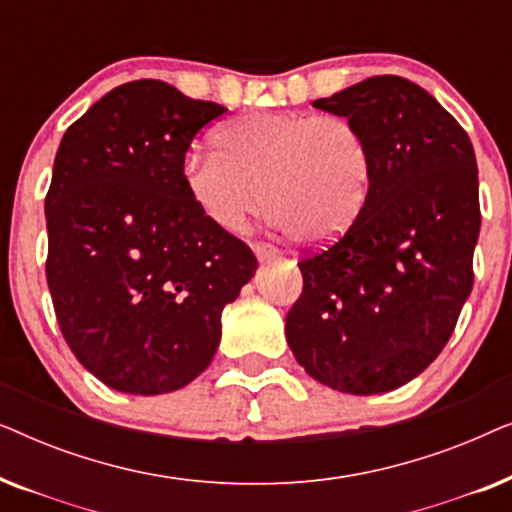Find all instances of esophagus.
I'll list each match as a JSON object with an SVG mask.
<instances>
[{"label": "esophagus", "instance_id": "34e87169", "mask_svg": "<svg viewBox=\"0 0 512 512\" xmlns=\"http://www.w3.org/2000/svg\"><path fill=\"white\" fill-rule=\"evenodd\" d=\"M254 254L258 261H270V258H277L279 251L275 247H270V244H263V242H256L254 244Z\"/></svg>", "mask_w": 512, "mask_h": 512}]
</instances>
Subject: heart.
<instances>
[{
    "mask_svg": "<svg viewBox=\"0 0 512 512\" xmlns=\"http://www.w3.org/2000/svg\"><path fill=\"white\" fill-rule=\"evenodd\" d=\"M214 151L181 165L195 207L226 233H240L261 209L303 244H328L366 207L373 153L366 132L340 114L256 111L221 125Z\"/></svg>",
    "mask_w": 512,
    "mask_h": 512,
    "instance_id": "heart-1",
    "label": "heart"
}]
</instances>
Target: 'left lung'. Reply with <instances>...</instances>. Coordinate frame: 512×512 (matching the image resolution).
Here are the masks:
<instances>
[{
  "instance_id": "obj_1",
  "label": "left lung",
  "mask_w": 512,
  "mask_h": 512,
  "mask_svg": "<svg viewBox=\"0 0 512 512\" xmlns=\"http://www.w3.org/2000/svg\"><path fill=\"white\" fill-rule=\"evenodd\" d=\"M312 107L366 132L373 186L347 233L298 261L286 340L317 382L382 394L443 352L473 289L475 151L457 118L401 76H370Z\"/></svg>"
}]
</instances>
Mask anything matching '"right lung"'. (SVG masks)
Segmentation results:
<instances>
[{
    "label": "right lung",
    "mask_w": 512,
    "mask_h": 512,
    "mask_svg": "<svg viewBox=\"0 0 512 512\" xmlns=\"http://www.w3.org/2000/svg\"><path fill=\"white\" fill-rule=\"evenodd\" d=\"M165 81L123 83L69 125L46 193V279L81 366L156 396L214 359L221 312L256 256L195 207L181 177L193 137L226 114Z\"/></svg>",
    "instance_id": "add662e5"
}]
</instances>
